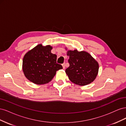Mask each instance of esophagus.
Here are the masks:
<instances>
[{"mask_svg":"<svg viewBox=\"0 0 126 126\" xmlns=\"http://www.w3.org/2000/svg\"><path fill=\"white\" fill-rule=\"evenodd\" d=\"M63 69H65V68H66L65 63H63Z\"/></svg>","mask_w":126,"mask_h":126,"instance_id":"34e87169","label":"esophagus"}]
</instances>
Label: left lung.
I'll list each match as a JSON object with an SVG mask.
<instances>
[{"label":"left lung","mask_w":126,"mask_h":126,"mask_svg":"<svg viewBox=\"0 0 126 126\" xmlns=\"http://www.w3.org/2000/svg\"><path fill=\"white\" fill-rule=\"evenodd\" d=\"M67 55L69 56V67L65 71L70 80L80 86L93 82L99 69V64L93 57L86 51L77 50L68 51Z\"/></svg>","instance_id":"obj_1"}]
</instances>
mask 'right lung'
<instances>
[{
	"mask_svg": "<svg viewBox=\"0 0 126 126\" xmlns=\"http://www.w3.org/2000/svg\"><path fill=\"white\" fill-rule=\"evenodd\" d=\"M52 47L39 44L26 53L22 61V70L29 80L37 85L50 81L56 71L63 69L57 63V55L51 52Z\"/></svg>",
	"mask_w": 126,
	"mask_h": 126,
	"instance_id": "obj_1",
	"label": "right lung"
}]
</instances>
